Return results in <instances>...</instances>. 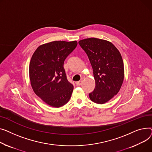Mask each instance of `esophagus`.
Listing matches in <instances>:
<instances>
[{
    "instance_id": "obj_1",
    "label": "esophagus",
    "mask_w": 152,
    "mask_h": 152,
    "mask_svg": "<svg viewBox=\"0 0 152 152\" xmlns=\"http://www.w3.org/2000/svg\"><path fill=\"white\" fill-rule=\"evenodd\" d=\"M82 83V80H80V81L76 82V85L77 86H80Z\"/></svg>"
}]
</instances>
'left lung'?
<instances>
[{
    "mask_svg": "<svg viewBox=\"0 0 152 152\" xmlns=\"http://www.w3.org/2000/svg\"><path fill=\"white\" fill-rule=\"evenodd\" d=\"M91 64L96 86L90 99L102 104L119 92L123 82V61L118 50L105 40L88 38L78 42Z\"/></svg>",
    "mask_w": 152,
    "mask_h": 152,
    "instance_id": "8db88e82",
    "label": "left lung"
}]
</instances>
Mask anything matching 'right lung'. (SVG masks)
Wrapping results in <instances>:
<instances>
[{
  "mask_svg": "<svg viewBox=\"0 0 152 152\" xmlns=\"http://www.w3.org/2000/svg\"><path fill=\"white\" fill-rule=\"evenodd\" d=\"M77 45V41H53L41 45L32 56L29 72L32 90L53 107L65 105L73 92L74 86L67 79L64 62Z\"/></svg>",
  "mask_w": 152,
  "mask_h": 152,
  "instance_id": "right-lung-1",
  "label": "right lung"
}]
</instances>
